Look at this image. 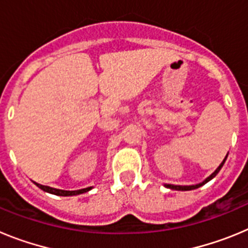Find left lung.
Wrapping results in <instances>:
<instances>
[{"mask_svg":"<svg viewBox=\"0 0 248 248\" xmlns=\"http://www.w3.org/2000/svg\"><path fill=\"white\" fill-rule=\"evenodd\" d=\"M226 159H227V155H226V157H225V159L222 160V163H221L220 165H218V168L216 169V170H215V171L212 172V174L210 175L209 177H206V179L202 181V183H199V184H196V185H184V186L183 185H171V184H165V185H164V186H165V187H168V189L177 190V191H189V190L198 189V187H200V186L205 185L206 183H209L210 180H212V179H214V177L218 174V171H220L221 168H222V166H223V164H225Z\"/></svg>","mask_w":248,"mask_h":248,"instance_id":"obj_1","label":"left lung"}]
</instances>
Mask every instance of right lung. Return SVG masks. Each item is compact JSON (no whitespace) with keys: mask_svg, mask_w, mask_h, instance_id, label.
<instances>
[{"mask_svg":"<svg viewBox=\"0 0 248 248\" xmlns=\"http://www.w3.org/2000/svg\"><path fill=\"white\" fill-rule=\"evenodd\" d=\"M33 183H34V181H33ZM34 184L38 186L39 189L43 190V191L49 192V194L57 195V196H76V195L84 194V192H88L89 190H92V186H91V187H85V189L74 190V191H67V190L54 189V187H50V186H45V185H41V184H37V183H34Z\"/></svg>","mask_w":248,"mask_h":248,"instance_id":"right-lung-1","label":"right lung"}]
</instances>
